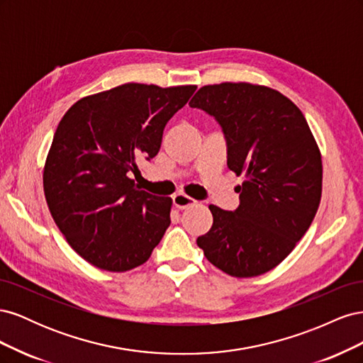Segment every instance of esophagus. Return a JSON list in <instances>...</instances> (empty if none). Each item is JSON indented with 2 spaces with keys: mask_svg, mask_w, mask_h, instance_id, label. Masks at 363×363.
<instances>
[{
  "mask_svg": "<svg viewBox=\"0 0 363 363\" xmlns=\"http://www.w3.org/2000/svg\"><path fill=\"white\" fill-rule=\"evenodd\" d=\"M172 203H174V207H177V208H180V211H183V208H186V207L194 206L196 201L184 194H175L172 196Z\"/></svg>",
  "mask_w": 363,
  "mask_h": 363,
  "instance_id": "obj_1",
  "label": "esophagus"
}]
</instances>
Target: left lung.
I'll list each match as a JSON object with an SVG mask.
<instances>
[{
  "instance_id": "obj_1",
  "label": "left lung",
  "mask_w": 363,
  "mask_h": 363,
  "mask_svg": "<svg viewBox=\"0 0 363 363\" xmlns=\"http://www.w3.org/2000/svg\"><path fill=\"white\" fill-rule=\"evenodd\" d=\"M223 127L227 167L245 180L235 212L208 206L212 228L196 239L206 259L233 277H256L288 257L321 201V152L288 96L251 83L207 84L194 95Z\"/></svg>"
}]
</instances>
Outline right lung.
<instances>
[{
  "instance_id": "add662e5",
  "label": "right lung",
  "mask_w": 363,
  "mask_h": 363,
  "mask_svg": "<svg viewBox=\"0 0 363 363\" xmlns=\"http://www.w3.org/2000/svg\"><path fill=\"white\" fill-rule=\"evenodd\" d=\"M196 86L125 83L84 96L57 125L43 167L54 223L91 265L124 272L145 263L171 224L172 200L130 177L155 157L163 128Z\"/></svg>"
}]
</instances>
